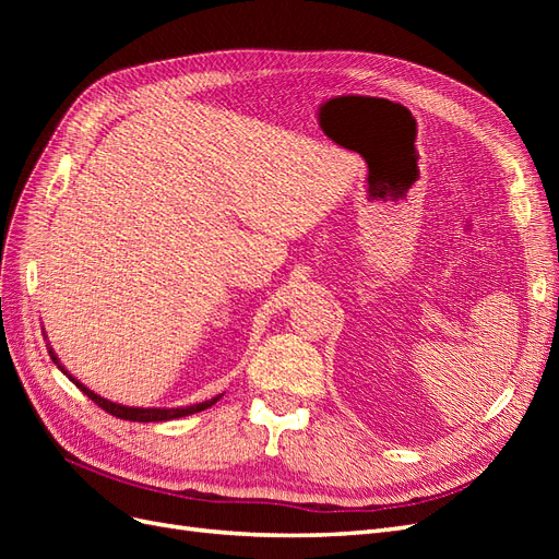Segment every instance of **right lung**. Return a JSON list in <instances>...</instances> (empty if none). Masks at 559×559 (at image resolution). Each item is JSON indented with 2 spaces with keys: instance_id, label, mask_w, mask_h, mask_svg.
<instances>
[{
  "instance_id": "1",
  "label": "right lung",
  "mask_w": 559,
  "mask_h": 559,
  "mask_svg": "<svg viewBox=\"0 0 559 559\" xmlns=\"http://www.w3.org/2000/svg\"><path fill=\"white\" fill-rule=\"evenodd\" d=\"M50 359H53V361L58 364L53 352H50ZM60 370H64V368L60 366ZM70 380H72L91 401L97 403V408H103L105 413H109V415H114V417L130 419V421H163V419H177V417H186V415H193V413L205 411V408H210V405H214L218 399H222V394H218L216 399H210V401H205V403H195V405H186V408H128V405H118V403H111V401H107V399H103V396L93 394L88 386H83V384H81L79 380H74V378H70Z\"/></svg>"
}]
</instances>
